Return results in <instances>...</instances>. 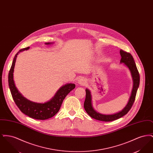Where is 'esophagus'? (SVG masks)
<instances>
[{
	"label": "esophagus",
	"mask_w": 153,
	"mask_h": 153,
	"mask_svg": "<svg viewBox=\"0 0 153 153\" xmlns=\"http://www.w3.org/2000/svg\"><path fill=\"white\" fill-rule=\"evenodd\" d=\"M78 82L79 84L80 85H84L85 84V80L83 78V77H81L80 78L79 80H78Z\"/></svg>",
	"instance_id": "obj_1"
}]
</instances>
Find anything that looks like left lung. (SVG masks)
<instances>
[{
    "label": "left lung",
    "mask_w": 153,
    "mask_h": 153,
    "mask_svg": "<svg viewBox=\"0 0 153 153\" xmlns=\"http://www.w3.org/2000/svg\"><path fill=\"white\" fill-rule=\"evenodd\" d=\"M120 54L122 57L120 59V62L124 63V64L129 68V69L131 71L132 77L133 79L134 85H133V89L132 91L131 97L130 98L128 104L122 111L113 115H102L97 112L96 111H95V109L93 108L92 105V102H91V92L88 89H87L85 90L86 97H85V100L84 104V107L88 114L90 117H92V118L96 120L104 121V122H111V121L117 120V119H119L128 113V112L130 110L134 102H135L137 92L139 85V81H140L139 73L138 69L137 68L136 64L135 63L134 58L131 54L127 51H124L122 49L120 51Z\"/></svg>",
    "instance_id": "obj_1"
}]
</instances>
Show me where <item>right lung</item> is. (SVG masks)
Listing matches in <instances>:
<instances>
[{"label": "right lung", "mask_w": 153, "mask_h": 153, "mask_svg": "<svg viewBox=\"0 0 153 153\" xmlns=\"http://www.w3.org/2000/svg\"><path fill=\"white\" fill-rule=\"evenodd\" d=\"M51 43H46L48 45ZM29 47L21 49L15 56L12 65L8 73V85L15 103L24 114L38 120H45L54 117L60 109L61 104L66 95L75 88L74 84H67L61 88L54 97L45 103H36L25 98L15 87L13 80V72L17 55L21 51H27Z\"/></svg>", "instance_id": "obj_1"}]
</instances>
